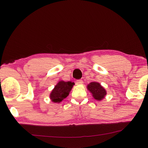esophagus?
<instances>
[{"label":"esophagus","instance_id":"1","mask_svg":"<svg viewBox=\"0 0 148 148\" xmlns=\"http://www.w3.org/2000/svg\"><path fill=\"white\" fill-rule=\"evenodd\" d=\"M77 84H82L83 83V81L81 80V79H79V80H77L76 81V83Z\"/></svg>","mask_w":148,"mask_h":148}]
</instances>
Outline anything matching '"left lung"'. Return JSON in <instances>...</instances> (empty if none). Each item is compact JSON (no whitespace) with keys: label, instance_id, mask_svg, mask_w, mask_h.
<instances>
[{"label":"left lung","instance_id":"8db88e82","mask_svg":"<svg viewBox=\"0 0 148 148\" xmlns=\"http://www.w3.org/2000/svg\"><path fill=\"white\" fill-rule=\"evenodd\" d=\"M87 89L92 93L93 98L97 100H101L106 95V91L97 82H92L88 84Z\"/></svg>","mask_w":148,"mask_h":148}]
</instances>
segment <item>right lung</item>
<instances>
[{
	"label": "right lung",
	"mask_w": 148,
	"mask_h": 148,
	"mask_svg": "<svg viewBox=\"0 0 148 148\" xmlns=\"http://www.w3.org/2000/svg\"><path fill=\"white\" fill-rule=\"evenodd\" d=\"M74 83L71 81L65 82L64 81H60L57 83L50 93L49 97L51 101L55 103H60L63 100L67 97L69 92H71Z\"/></svg>",
	"instance_id": "1"
}]
</instances>
